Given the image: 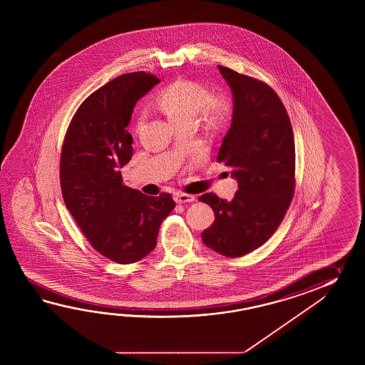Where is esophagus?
Segmentation results:
<instances>
[{"label":"esophagus","mask_w":365,"mask_h":365,"mask_svg":"<svg viewBox=\"0 0 365 365\" xmlns=\"http://www.w3.org/2000/svg\"><path fill=\"white\" fill-rule=\"evenodd\" d=\"M194 200H195V197L190 195V194L180 193L175 195V201H176V203H180V205L187 203V202H193Z\"/></svg>","instance_id":"34e87169"}]
</instances>
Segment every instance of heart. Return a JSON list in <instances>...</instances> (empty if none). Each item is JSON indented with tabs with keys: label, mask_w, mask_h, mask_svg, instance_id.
Returning <instances> with one entry per match:
<instances>
[{
	"label": "heart",
	"mask_w": 365,
	"mask_h": 365,
	"mask_svg": "<svg viewBox=\"0 0 365 365\" xmlns=\"http://www.w3.org/2000/svg\"><path fill=\"white\" fill-rule=\"evenodd\" d=\"M156 104L172 125L181 123L194 124L200 115L205 130L220 132L231 117V104L223 95H210L202 86L179 81L165 88L156 99ZM142 125V117L137 121V129Z\"/></svg>",
	"instance_id": "heart-1"
}]
</instances>
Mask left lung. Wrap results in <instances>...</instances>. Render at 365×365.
<instances>
[{
    "instance_id": "left-lung-1",
    "label": "left lung",
    "mask_w": 365,
    "mask_h": 365,
    "mask_svg": "<svg viewBox=\"0 0 365 365\" xmlns=\"http://www.w3.org/2000/svg\"><path fill=\"white\" fill-rule=\"evenodd\" d=\"M232 91V123L217 160L225 162L239 190L232 201L212 193L214 223L202 232L207 248L225 257L244 256L277 231L295 192V140L287 110L270 86L217 65Z\"/></svg>"
}]
</instances>
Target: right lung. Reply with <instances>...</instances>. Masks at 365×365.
<instances>
[{"instance_id": "1", "label": "right lung", "mask_w": 365, "mask_h": 365, "mask_svg": "<svg viewBox=\"0 0 365 365\" xmlns=\"http://www.w3.org/2000/svg\"><path fill=\"white\" fill-rule=\"evenodd\" d=\"M158 83L155 76L138 71L101 86L78 108L62 146L65 205L93 248L117 264L151 253L164 217L176 206L171 194L148 197L125 185L120 171L132 159L126 126L133 109Z\"/></svg>"}]
</instances>
